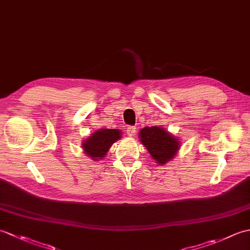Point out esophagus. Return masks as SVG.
<instances>
[{
  "label": "esophagus",
  "instance_id": "obj_1",
  "mask_svg": "<svg viewBox=\"0 0 250 250\" xmlns=\"http://www.w3.org/2000/svg\"><path fill=\"white\" fill-rule=\"evenodd\" d=\"M135 132H136V128L133 125L128 126V129H126V134H128L129 136H134Z\"/></svg>",
  "mask_w": 250,
  "mask_h": 250
}]
</instances>
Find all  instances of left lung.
<instances>
[{"mask_svg":"<svg viewBox=\"0 0 250 250\" xmlns=\"http://www.w3.org/2000/svg\"><path fill=\"white\" fill-rule=\"evenodd\" d=\"M139 139L159 166L172 161L180 148L178 137L162 126H145L139 132Z\"/></svg>","mask_w":250,"mask_h":250,"instance_id":"obj_1","label":"left lung"}]
</instances>
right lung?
<instances>
[{
	"label": "right lung",
	"mask_w": 250,
	"mask_h": 250,
	"mask_svg": "<svg viewBox=\"0 0 250 250\" xmlns=\"http://www.w3.org/2000/svg\"><path fill=\"white\" fill-rule=\"evenodd\" d=\"M122 132L119 129H99L83 141V153L92 160L99 161L105 158L109 148L115 142L121 139Z\"/></svg>",
	"instance_id": "obj_1"
}]
</instances>
